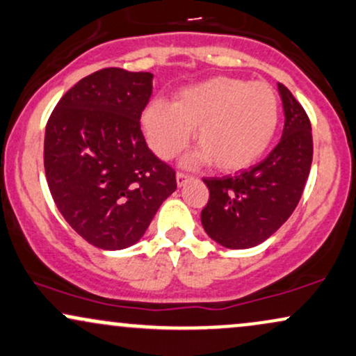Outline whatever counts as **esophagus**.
<instances>
[{
  "label": "esophagus",
  "instance_id": "esophagus-1",
  "mask_svg": "<svg viewBox=\"0 0 356 356\" xmlns=\"http://www.w3.org/2000/svg\"><path fill=\"white\" fill-rule=\"evenodd\" d=\"M191 179L189 174H184V172H177V175H175V181H177V186L182 187L184 184H186L187 181Z\"/></svg>",
  "mask_w": 356,
  "mask_h": 356
}]
</instances>
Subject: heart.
Segmentation results:
<instances>
[{
	"label": "heart",
	"mask_w": 356,
	"mask_h": 356,
	"mask_svg": "<svg viewBox=\"0 0 356 356\" xmlns=\"http://www.w3.org/2000/svg\"><path fill=\"white\" fill-rule=\"evenodd\" d=\"M280 122L275 89L262 81L217 76L187 86L174 102H149L140 118L149 147L161 159L179 156L192 129L200 151L187 162H207L224 172L255 164L268 151Z\"/></svg>",
	"instance_id": "b5f03b06"
}]
</instances>
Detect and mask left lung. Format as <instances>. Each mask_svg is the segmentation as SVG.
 Wrapping results in <instances>:
<instances>
[{
    "label": "left lung",
    "mask_w": 356,
    "mask_h": 356,
    "mask_svg": "<svg viewBox=\"0 0 356 356\" xmlns=\"http://www.w3.org/2000/svg\"><path fill=\"white\" fill-rule=\"evenodd\" d=\"M278 92L285 126L275 149L234 177L204 179L211 195L200 220L209 237L227 248L267 241L292 216L305 189L314 157L310 119L284 84Z\"/></svg>",
    "instance_id": "left-lung-1"
}]
</instances>
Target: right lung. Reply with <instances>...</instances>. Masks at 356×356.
<instances>
[{
	"label": "right lung",
	"instance_id": "obj_1",
	"mask_svg": "<svg viewBox=\"0 0 356 356\" xmlns=\"http://www.w3.org/2000/svg\"><path fill=\"white\" fill-rule=\"evenodd\" d=\"M152 78L121 67L92 72L64 94L46 124L44 172L56 207L102 250L134 245L177 189L175 170L140 131Z\"/></svg>",
	"mask_w": 356,
	"mask_h": 356
}]
</instances>
